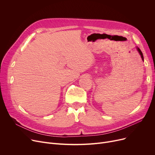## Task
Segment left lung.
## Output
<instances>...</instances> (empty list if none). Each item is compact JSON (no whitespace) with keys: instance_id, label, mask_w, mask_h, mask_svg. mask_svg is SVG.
Here are the masks:
<instances>
[{"instance_id":"left-lung-1","label":"left lung","mask_w":155,"mask_h":155,"mask_svg":"<svg viewBox=\"0 0 155 155\" xmlns=\"http://www.w3.org/2000/svg\"><path fill=\"white\" fill-rule=\"evenodd\" d=\"M137 51H138V52H139L140 54L141 55V58H142V60H143V61H144V57H143V53H142V52H141V50H140V49L139 48H137Z\"/></svg>"}]
</instances>
